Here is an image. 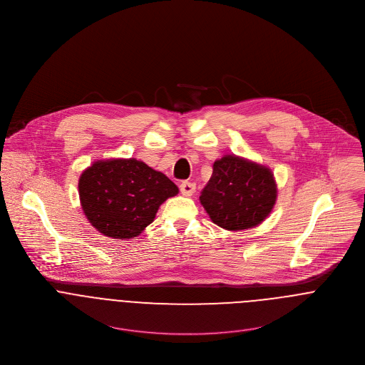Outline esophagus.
<instances>
[{
  "mask_svg": "<svg viewBox=\"0 0 365 365\" xmlns=\"http://www.w3.org/2000/svg\"><path fill=\"white\" fill-rule=\"evenodd\" d=\"M180 191L182 195L185 197H191L195 192V184L191 181H182L180 184Z\"/></svg>",
  "mask_w": 365,
  "mask_h": 365,
  "instance_id": "obj_1",
  "label": "esophagus"
}]
</instances>
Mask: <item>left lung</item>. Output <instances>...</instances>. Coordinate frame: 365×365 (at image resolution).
Listing matches in <instances>:
<instances>
[{"instance_id":"left-lung-1","label":"left lung","mask_w":365,"mask_h":365,"mask_svg":"<svg viewBox=\"0 0 365 365\" xmlns=\"http://www.w3.org/2000/svg\"><path fill=\"white\" fill-rule=\"evenodd\" d=\"M200 201L212 222L226 230H245L260 225L277 201L272 171L227 155L213 163L212 177Z\"/></svg>"}]
</instances>
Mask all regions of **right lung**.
Segmentation results:
<instances>
[{"mask_svg": "<svg viewBox=\"0 0 365 365\" xmlns=\"http://www.w3.org/2000/svg\"><path fill=\"white\" fill-rule=\"evenodd\" d=\"M81 208L90 223L112 239L139 236L160 205L178 194L163 173L136 158L98 160L78 180Z\"/></svg>", "mask_w": 365, "mask_h": 365, "instance_id": "1", "label": "right lung"}]
</instances>
